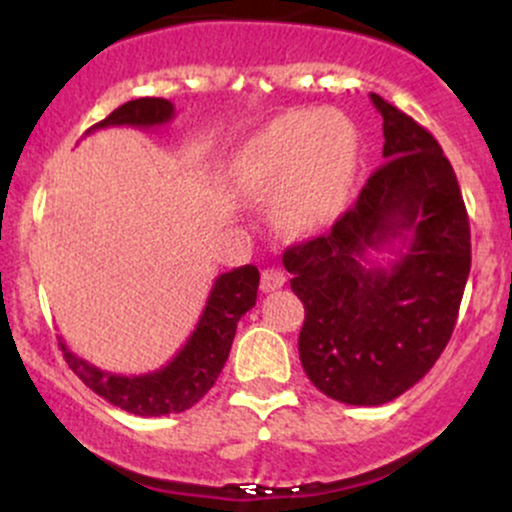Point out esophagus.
Segmentation results:
<instances>
[{"mask_svg":"<svg viewBox=\"0 0 512 512\" xmlns=\"http://www.w3.org/2000/svg\"><path fill=\"white\" fill-rule=\"evenodd\" d=\"M284 284H286V274L281 272V269H276V267L262 269V291L264 293L281 289Z\"/></svg>","mask_w":512,"mask_h":512,"instance_id":"1","label":"esophagus"}]
</instances>
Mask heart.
<instances>
[{
    "label": "heart",
    "mask_w": 512,
    "mask_h": 512,
    "mask_svg": "<svg viewBox=\"0 0 512 512\" xmlns=\"http://www.w3.org/2000/svg\"><path fill=\"white\" fill-rule=\"evenodd\" d=\"M356 168V129L337 110H293L276 117L236 161L245 197L279 204V221L291 233L327 226L342 209Z\"/></svg>",
    "instance_id": "1"
}]
</instances>
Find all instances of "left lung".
Masks as SVG:
<instances>
[{
  "mask_svg": "<svg viewBox=\"0 0 512 512\" xmlns=\"http://www.w3.org/2000/svg\"><path fill=\"white\" fill-rule=\"evenodd\" d=\"M370 101L383 115L385 163L330 231L284 252L305 308V375L356 407L392 402L433 368L472 267L467 209L440 144L378 93ZM368 249L395 251L396 262L380 268Z\"/></svg>",
  "mask_w": 512,
  "mask_h": 512,
  "instance_id": "left-lung-1",
  "label": "left lung"
}]
</instances>
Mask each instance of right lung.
I'll return each instance as SVG.
<instances>
[{
	"label": "right lung",
	"mask_w": 512,
	"mask_h": 512,
	"mask_svg": "<svg viewBox=\"0 0 512 512\" xmlns=\"http://www.w3.org/2000/svg\"><path fill=\"white\" fill-rule=\"evenodd\" d=\"M175 108L166 98H137L113 110L105 120L88 129L103 127H158L173 120ZM257 286H260V272L252 264L231 269L221 274L211 286V293L199 317L195 332L190 334L187 344L182 346L173 361L166 366L144 375H115L101 370L79 358L67 349L60 339V349L69 368L91 387L96 395L108 399L115 407L137 416H163L180 414L197 404L211 385L219 378L228 351H231L233 337H236L238 320L257 301Z\"/></svg>",
	"instance_id": "obj_1"
}]
</instances>
